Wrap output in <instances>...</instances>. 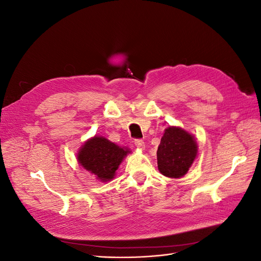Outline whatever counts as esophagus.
<instances>
[{"mask_svg":"<svg viewBox=\"0 0 261 261\" xmlns=\"http://www.w3.org/2000/svg\"><path fill=\"white\" fill-rule=\"evenodd\" d=\"M134 144H135V146L137 148H140V149L145 148V141L143 139H135V141H134Z\"/></svg>","mask_w":261,"mask_h":261,"instance_id":"1","label":"esophagus"}]
</instances>
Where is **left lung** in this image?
Listing matches in <instances>:
<instances>
[{
    "instance_id": "obj_1",
    "label": "left lung",
    "mask_w": 261,
    "mask_h": 261,
    "mask_svg": "<svg viewBox=\"0 0 261 261\" xmlns=\"http://www.w3.org/2000/svg\"><path fill=\"white\" fill-rule=\"evenodd\" d=\"M198 152V146L192 134L170 126L164 130L158 147V169L161 174L171 178L184 176L192 167Z\"/></svg>"
}]
</instances>
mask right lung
I'll list each match as a JSON object with an SVG mask.
<instances>
[{
	"mask_svg": "<svg viewBox=\"0 0 261 261\" xmlns=\"http://www.w3.org/2000/svg\"><path fill=\"white\" fill-rule=\"evenodd\" d=\"M129 149L122 148L102 136L88 139L77 153V160L82 167L97 176L101 181L113 179L124 158Z\"/></svg>",
	"mask_w": 261,
	"mask_h": 261,
	"instance_id": "1",
	"label": "right lung"
}]
</instances>
